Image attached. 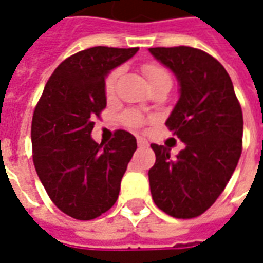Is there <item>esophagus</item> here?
<instances>
[{
	"label": "esophagus",
	"mask_w": 263,
	"mask_h": 263,
	"mask_svg": "<svg viewBox=\"0 0 263 263\" xmlns=\"http://www.w3.org/2000/svg\"><path fill=\"white\" fill-rule=\"evenodd\" d=\"M137 144H139V147H147L148 143H147V140L143 139V137H137Z\"/></svg>",
	"instance_id": "obj_1"
}]
</instances>
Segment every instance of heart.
<instances>
[{"instance_id": "obj_1", "label": "heart", "mask_w": 263, "mask_h": 263, "mask_svg": "<svg viewBox=\"0 0 263 263\" xmlns=\"http://www.w3.org/2000/svg\"><path fill=\"white\" fill-rule=\"evenodd\" d=\"M144 72L150 82L155 81V80H160V78H164V77H170L166 70H164L160 66H155V64H147V66H144ZM119 74H120V70L116 68V70L110 71L109 76L106 77V80H105V93H106V97H112L113 93H115ZM123 120L124 123L130 126V127H140L141 124L144 123V118L139 112H136V110H129V112L124 113Z\"/></svg>"}]
</instances>
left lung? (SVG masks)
<instances>
[{
    "instance_id": "obj_1",
    "label": "left lung",
    "mask_w": 263,
    "mask_h": 263,
    "mask_svg": "<svg viewBox=\"0 0 263 263\" xmlns=\"http://www.w3.org/2000/svg\"><path fill=\"white\" fill-rule=\"evenodd\" d=\"M150 53L179 82V99L165 124L185 143L175 158L165 145L151 144V196L172 217H197L217 200L238 164L242 110L229 72L206 51L178 46Z\"/></svg>"
}]
</instances>
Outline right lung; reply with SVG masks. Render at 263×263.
<instances>
[{
	"label": "right lung",
	"instance_id": "right-lung-1",
	"mask_svg": "<svg viewBox=\"0 0 263 263\" xmlns=\"http://www.w3.org/2000/svg\"><path fill=\"white\" fill-rule=\"evenodd\" d=\"M139 47L97 46L57 67L32 119L33 164L46 192L61 212L92 220L116 203L120 181L137 148L133 134L116 130L108 144L91 137L106 108L105 78Z\"/></svg>",
	"mask_w": 263,
	"mask_h": 263
}]
</instances>
